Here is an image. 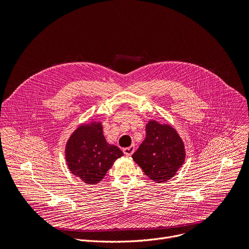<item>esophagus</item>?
Masks as SVG:
<instances>
[{
    "label": "esophagus",
    "instance_id": "34e87169",
    "mask_svg": "<svg viewBox=\"0 0 249 249\" xmlns=\"http://www.w3.org/2000/svg\"><path fill=\"white\" fill-rule=\"evenodd\" d=\"M134 151H135V146H134V145H132V146H130V147H128V148L123 149V153H124V155H126V156H131V155L134 153Z\"/></svg>",
    "mask_w": 249,
    "mask_h": 249
}]
</instances>
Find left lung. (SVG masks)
Masks as SVG:
<instances>
[{"label":"left lung","mask_w":249,"mask_h":249,"mask_svg":"<svg viewBox=\"0 0 249 249\" xmlns=\"http://www.w3.org/2000/svg\"><path fill=\"white\" fill-rule=\"evenodd\" d=\"M132 158L152 180L161 183L169 180L183 164L185 150L172 127L150 121L146 138Z\"/></svg>","instance_id":"obj_1"}]
</instances>
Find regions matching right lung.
Here are the masks:
<instances>
[{
	"label": "right lung",
	"instance_id": "1",
	"mask_svg": "<svg viewBox=\"0 0 249 249\" xmlns=\"http://www.w3.org/2000/svg\"><path fill=\"white\" fill-rule=\"evenodd\" d=\"M122 156L119 148L105 141L100 123L80 126L66 146L70 171L87 184H96L102 180L113 162Z\"/></svg>",
	"mask_w": 249,
	"mask_h": 249
}]
</instances>
